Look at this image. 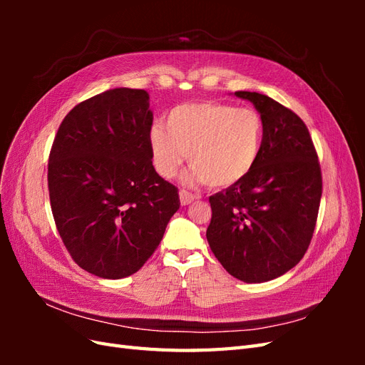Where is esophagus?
I'll return each instance as SVG.
<instances>
[{"label":"esophagus","mask_w":365,"mask_h":365,"mask_svg":"<svg viewBox=\"0 0 365 365\" xmlns=\"http://www.w3.org/2000/svg\"><path fill=\"white\" fill-rule=\"evenodd\" d=\"M195 200H197V195L190 193V192H187V190H181V192H180L181 205H189V204H192Z\"/></svg>","instance_id":"1"}]
</instances>
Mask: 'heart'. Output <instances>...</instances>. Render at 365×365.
I'll list each match as a JSON object with an SVG mask.
<instances>
[{"instance_id": "b5f03b06", "label": "heart", "mask_w": 365, "mask_h": 365, "mask_svg": "<svg viewBox=\"0 0 365 365\" xmlns=\"http://www.w3.org/2000/svg\"><path fill=\"white\" fill-rule=\"evenodd\" d=\"M264 135L262 115L252 108L201 102L173 108L165 128L153 125L149 148L163 178L178 173L185 158L192 165L189 181L220 189L230 187L254 169Z\"/></svg>"}]
</instances>
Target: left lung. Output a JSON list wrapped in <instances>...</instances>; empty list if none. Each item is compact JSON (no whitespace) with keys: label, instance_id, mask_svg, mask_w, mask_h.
Listing matches in <instances>:
<instances>
[{"label":"left lung","instance_id":"left-lung-1","mask_svg":"<svg viewBox=\"0 0 365 365\" xmlns=\"http://www.w3.org/2000/svg\"><path fill=\"white\" fill-rule=\"evenodd\" d=\"M264 125L260 157L244 180L210 196L207 240L233 277L262 283L300 262L311 245L323 193L322 168L304 121L271 97L236 91Z\"/></svg>","mask_w":365,"mask_h":365}]
</instances>
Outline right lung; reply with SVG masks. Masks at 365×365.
<instances>
[{"mask_svg": "<svg viewBox=\"0 0 365 365\" xmlns=\"http://www.w3.org/2000/svg\"><path fill=\"white\" fill-rule=\"evenodd\" d=\"M145 90L115 88L65 115L48 157L54 224L73 260L102 279L137 272L178 212V189L152 165Z\"/></svg>", "mask_w": 365, "mask_h": 365, "instance_id": "obj_1", "label": "right lung"}]
</instances>
